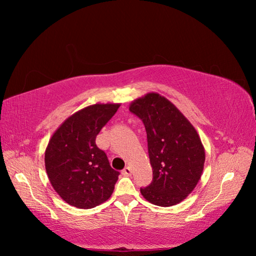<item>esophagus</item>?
<instances>
[{
	"mask_svg": "<svg viewBox=\"0 0 256 256\" xmlns=\"http://www.w3.org/2000/svg\"><path fill=\"white\" fill-rule=\"evenodd\" d=\"M122 172H123V175H124V176H130V175L132 174V170H131V167H130V166H126V167H125L124 170H122Z\"/></svg>",
	"mask_w": 256,
	"mask_h": 256,
	"instance_id": "1",
	"label": "esophagus"
}]
</instances>
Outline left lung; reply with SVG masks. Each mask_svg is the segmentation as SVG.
Wrapping results in <instances>:
<instances>
[{
	"label": "left lung",
	"mask_w": 256,
	"mask_h": 256,
	"mask_svg": "<svg viewBox=\"0 0 256 256\" xmlns=\"http://www.w3.org/2000/svg\"><path fill=\"white\" fill-rule=\"evenodd\" d=\"M144 124L152 182L141 188L146 201L159 206L184 200L201 178L206 152L196 130L174 104L150 92L130 105Z\"/></svg>",
	"instance_id": "obj_1"
}]
</instances>
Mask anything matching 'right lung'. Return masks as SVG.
<instances>
[{
    "label": "right lung",
    "mask_w": 256,
    "mask_h": 256,
    "mask_svg": "<svg viewBox=\"0 0 256 256\" xmlns=\"http://www.w3.org/2000/svg\"><path fill=\"white\" fill-rule=\"evenodd\" d=\"M120 104L84 108L56 130L45 151V167L58 196L79 209H92L110 198L120 172L112 170L96 136Z\"/></svg>",
    "instance_id": "add662e5"
}]
</instances>
